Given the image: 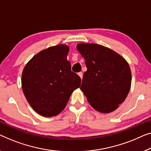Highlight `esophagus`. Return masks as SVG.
<instances>
[{"label":"esophagus","instance_id":"1","mask_svg":"<svg viewBox=\"0 0 151 151\" xmlns=\"http://www.w3.org/2000/svg\"><path fill=\"white\" fill-rule=\"evenodd\" d=\"M78 75L79 76H80V78H81V79H82V78H83V73H78Z\"/></svg>","mask_w":151,"mask_h":151}]
</instances>
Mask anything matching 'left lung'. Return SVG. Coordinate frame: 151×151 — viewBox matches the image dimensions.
<instances>
[{
	"label": "left lung",
	"instance_id": "left-lung-1",
	"mask_svg": "<svg viewBox=\"0 0 151 151\" xmlns=\"http://www.w3.org/2000/svg\"><path fill=\"white\" fill-rule=\"evenodd\" d=\"M76 48L87 67L81 90L95 110L108 114L124 101L131 85V72L124 57L97 44L79 43Z\"/></svg>",
	"mask_w": 151,
	"mask_h": 151
}]
</instances>
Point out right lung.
Instances as JSON below:
<instances>
[{
	"mask_svg": "<svg viewBox=\"0 0 151 151\" xmlns=\"http://www.w3.org/2000/svg\"><path fill=\"white\" fill-rule=\"evenodd\" d=\"M65 44L42 50L27 63L22 74V88L26 99L38 114L58 115L65 109L72 93L81 86V78L71 71Z\"/></svg>",
	"mask_w": 151,
	"mask_h": 151,
	"instance_id": "right-lung-1",
	"label": "right lung"
}]
</instances>
